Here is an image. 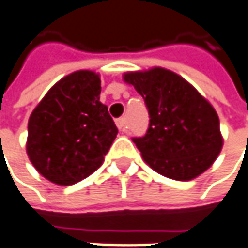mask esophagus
<instances>
[{
	"label": "esophagus",
	"mask_w": 248,
	"mask_h": 248,
	"mask_svg": "<svg viewBox=\"0 0 248 248\" xmlns=\"http://www.w3.org/2000/svg\"><path fill=\"white\" fill-rule=\"evenodd\" d=\"M115 124H117V127L121 131H126L127 129V124H126V118H118L117 121H115Z\"/></svg>",
	"instance_id": "1"
}]
</instances>
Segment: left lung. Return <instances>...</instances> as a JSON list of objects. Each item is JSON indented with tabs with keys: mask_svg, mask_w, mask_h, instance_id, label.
Returning <instances> with one entry per match:
<instances>
[{
	"mask_svg": "<svg viewBox=\"0 0 248 248\" xmlns=\"http://www.w3.org/2000/svg\"><path fill=\"white\" fill-rule=\"evenodd\" d=\"M149 114L145 136L133 141L151 168L175 181L194 179L223 148L220 121L212 104L183 77L163 67L129 72Z\"/></svg>",
	"mask_w": 248,
	"mask_h": 248,
	"instance_id": "left-lung-1",
	"label": "left lung"
}]
</instances>
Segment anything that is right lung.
Wrapping results in <instances>:
<instances>
[{
    "label": "right lung",
    "mask_w": 248,
    "mask_h": 248,
    "mask_svg": "<svg viewBox=\"0 0 248 248\" xmlns=\"http://www.w3.org/2000/svg\"><path fill=\"white\" fill-rule=\"evenodd\" d=\"M100 77L78 70L46 93L28 121L27 153L46 179L75 185L102 166L118 129L100 99Z\"/></svg>",
    "instance_id": "1"
}]
</instances>
